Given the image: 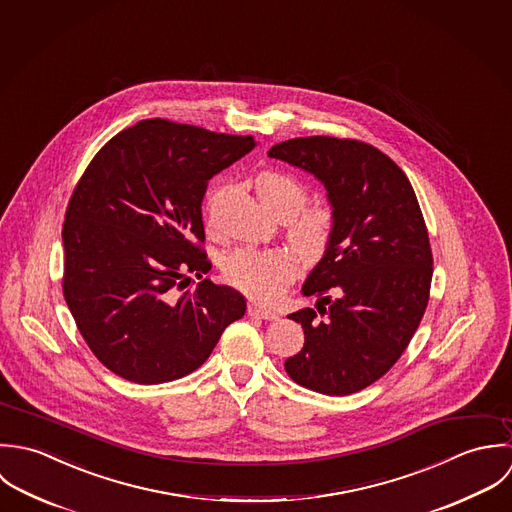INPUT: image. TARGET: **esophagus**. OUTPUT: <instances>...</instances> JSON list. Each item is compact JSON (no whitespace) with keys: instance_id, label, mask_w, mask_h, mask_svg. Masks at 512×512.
Returning <instances> with one entry per match:
<instances>
[{"instance_id":"esophagus-1","label":"esophagus","mask_w":512,"mask_h":512,"mask_svg":"<svg viewBox=\"0 0 512 512\" xmlns=\"http://www.w3.org/2000/svg\"><path fill=\"white\" fill-rule=\"evenodd\" d=\"M249 314L257 316V318H263V320H277L279 318V314L275 310L259 307V305H249Z\"/></svg>"}]
</instances>
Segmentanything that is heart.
Listing matches in <instances>:
<instances>
[{
	"instance_id": "heart-1",
	"label": "heart",
	"mask_w": 512,
	"mask_h": 512,
	"mask_svg": "<svg viewBox=\"0 0 512 512\" xmlns=\"http://www.w3.org/2000/svg\"><path fill=\"white\" fill-rule=\"evenodd\" d=\"M255 190L271 213L289 219L287 239L308 261H320L334 235V211L307 202L305 186L283 172L267 170L255 178ZM225 279L251 299L271 305L299 275V261L287 249H239L223 261Z\"/></svg>"
}]
</instances>
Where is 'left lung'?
I'll use <instances>...</instances> for the list:
<instances>
[{
    "mask_svg": "<svg viewBox=\"0 0 512 512\" xmlns=\"http://www.w3.org/2000/svg\"><path fill=\"white\" fill-rule=\"evenodd\" d=\"M269 158L314 174L334 211L332 243L303 285L316 310L289 314L305 346L285 370L318 394L360 392L400 360L429 301L433 257L415 192L392 158L352 138H291Z\"/></svg>",
    "mask_w": 512,
    "mask_h": 512,
    "instance_id": "1",
    "label": "left lung"
}]
</instances>
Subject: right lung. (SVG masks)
<instances>
[{
    "mask_svg": "<svg viewBox=\"0 0 512 512\" xmlns=\"http://www.w3.org/2000/svg\"><path fill=\"white\" fill-rule=\"evenodd\" d=\"M253 136L150 118L112 136L81 176L63 223V295L93 354L134 384L198 370L245 314L231 287L202 279L207 182Z\"/></svg>",
    "mask_w": 512,
    "mask_h": 512,
    "instance_id": "1",
    "label": "right lung"
}]
</instances>
